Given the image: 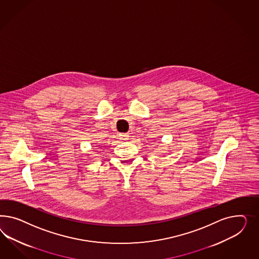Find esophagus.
Wrapping results in <instances>:
<instances>
[{"mask_svg":"<svg viewBox=\"0 0 259 259\" xmlns=\"http://www.w3.org/2000/svg\"><path fill=\"white\" fill-rule=\"evenodd\" d=\"M121 138L123 141H128L129 140V136L128 135H121Z\"/></svg>","mask_w":259,"mask_h":259,"instance_id":"1","label":"esophagus"}]
</instances>
